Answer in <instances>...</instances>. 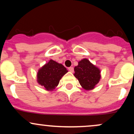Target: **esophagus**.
Returning <instances> with one entry per match:
<instances>
[{
  "label": "esophagus",
  "mask_w": 134,
  "mask_h": 134,
  "mask_svg": "<svg viewBox=\"0 0 134 134\" xmlns=\"http://www.w3.org/2000/svg\"><path fill=\"white\" fill-rule=\"evenodd\" d=\"M69 70L70 71V72H74V68L72 67H69L68 68Z\"/></svg>",
  "instance_id": "1"
}]
</instances>
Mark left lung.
Segmentation results:
<instances>
[{
  "label": "left lung",
  "instance_id": "1",
  "mask_svg": "<svg viewBox=\"0 0 134 134\" xmlns=\"http://www.w3.org/2000/svg\"><path fill=\"white\" fill-rule=\"evenodd\" d=\"M74 76L84 90L94 89L101 79L100 69L92 64L87 58H83L74 67Z\"/></svg>",
  "mask_w": 134,
  "mask_h": 134
}]
</instances>
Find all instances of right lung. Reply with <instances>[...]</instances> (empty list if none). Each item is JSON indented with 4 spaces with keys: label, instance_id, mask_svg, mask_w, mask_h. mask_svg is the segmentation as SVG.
<instances>
[{
    "label": "right lung",
    "instance_id": "right-lung-1",
    "mask_svg": "<svg viewBox=\"0 0 134 134\" xmlns=\"http://www.w3.org/2000/svg\"><path fill=\"white\" fill-rule=\"evenodd\" d=\"M67 72L62 64L50 60L38 70L37 82L44 90L51 91L57 86L60 80Z\"/></svg>",
    "mask_w": 134,
    "mask_h": 134
}]
</instances>
